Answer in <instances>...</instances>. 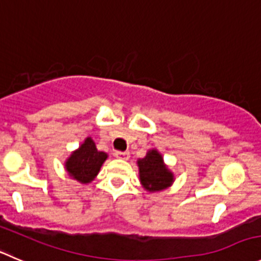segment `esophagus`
<instances>
[{
  "instance_id": "obj_1",
  "label": "esophagus",
  "mask_w": 261,
  "mask_h": 261,
  "mask_svg": "<svg viewBox=\"0 0 261 261\" xmlns=\"http://www.w3.org/2000/svg\"><path fill=\"white\" fill-rule=\"evenodd\" d=\"M114 155H115L116 158H119V159H124V160L129 159L128 151H115V153H114Z\"/></svg>"
}]
</instances>
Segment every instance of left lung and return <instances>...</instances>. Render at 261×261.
<instances>
[{"instance_id":"obj_1","label":"left lung","mask_w":261,"mask_h":261,"mask_svg":"<svg viewBox=\"0 0 261 261\" xmlns=\"http://www.w3.org/2000/svg\"><path fill=\"white\" fill-rule=\"evenodd\" d=\"M140 179L143 187L150 192L164 190L173 182V174L164 165L163 158L156 150L148 151L146 158L138 160Z\"/></svg>"}]
</instances>
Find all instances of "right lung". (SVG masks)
I'll return each instance as SVG.
<instances>
[{
    "label": "right lung",
    "mask_w": 261,
    "mask_h": 261,
    "mask_svg": "<svg viewBox=\"0 0 261 261\" xmlns=\"http://www.w3.org/2000/svg\"><path fill=\"white\" fill-rule=\"evenodd\" d=\"M108 155L96 148L92 138H87L83 145L71 153L65 166L69 174L81 183H89L100 172L101 165Z\"/></svg>",
    "instance_id": "1"
}]
</instances>
